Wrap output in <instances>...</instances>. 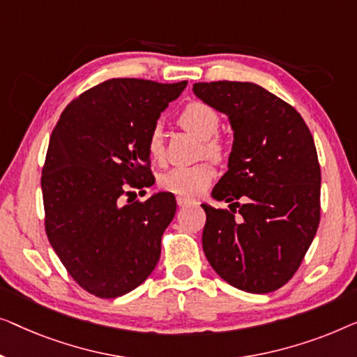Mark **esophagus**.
<instances>
[{"label":"esophagus","instance_id":"34e87169","mask_svg":"<svg viewBox=\"0 0 357 357\" xmlns=\"http://www.w3.org/2000/svg\"><path fill=\"white\" fill-rule=\"evenodd\" d=\"M178 205L179 207H194V205H197V202H195V200L185 199V197H178Z\"/></svg>","mask_w":357,"mask_h":357}]
</instances>
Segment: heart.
Listing matches in <instances>:
<instances>
[{"label":"heart","instance_id":"heart-1","mask_svg":"<svg viewBox=\"0 0 357 357\" xmlns=\"http://www.w3.org/2000/svg\"><path fill=\"white\" fill-rule=\"evenodd\" d=\"M179 126L202 140V155L220 162L225 157L223 144L217 139L222 124L218 112L202 102H190L183 108L178 116ZM147 153L152 162L163 163L165 160V130L155 126L147 137ZM215 178V169L208 163L195 167H176L162 174L160 185L165 190L185 199H195L202 195Z\"/></svg>","mask_w":357,"mask_h":357}]
</instances>
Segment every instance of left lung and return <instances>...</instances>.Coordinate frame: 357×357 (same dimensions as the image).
<instances>
[{"label":"left lung","mask_w":357,"mask_h":357,"mask_svg":"<svg viewBox=\"0 0 357 357\" xmlns=\"http://www.w3.org/2000/svg\"><path fill=\"white\" fill-rule=\"evenodd\" d=\"M192 90L233 129L228 172L212 190L215 200L233 204L229 210L202 204L205 257L234 288L272 293L296 273L319 228L312 134L291 105L257 84L220 80Z\"/></svg>","instance_id":"obj_1"}]
</instances>
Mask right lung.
I'll return each mask as SVG.
<instances>
[{"label": "right lung", "instance_id": "add662e5", "mask_svg": "<svg viewBox=\"0 0 357 357\" xmlns=\"http://www.w3.org/2000/svg\"><path fill=\"white\" fill-rule=\"evenodd\" d=\"M188 82L109 79L79 95L53 129L42 172L45 229L69 275L98 298L142 284L176 213L172 192L123 202L150 188L147 137ZM130 194V192H128Z\"/></svg>", "mask_w": 357, "mask_h": 357}]
</instances>
